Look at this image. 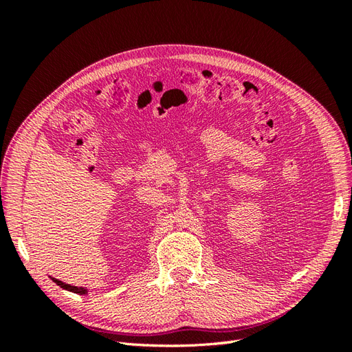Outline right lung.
I'll return each instance as SVG.
<instances>
[{"instance_id":"add662e5","label":"right lung","mask_w":352,"mask_h":352,"mask_svg":"<svg viewBox=\"0 0 352 352\" xmlns=\"http://www.w3.org/2000/svg\"><path fill=\"white\" fill-rule=\"evenodd\" d=\"M57 285H60L61 287H65V289L67 291H72V292H76V294H85V289L83 287H76V286H72V285H67V283H63L61 280H57V279H52Z\"/></svg>"}]
</instances>
